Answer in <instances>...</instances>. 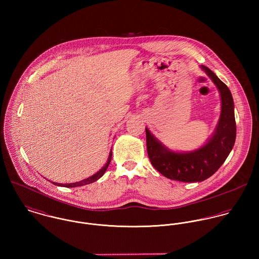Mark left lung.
<instances>
[{"instance_id":"obj_1","label":"left lung","mask_w":259,"mask_h":259,"mask_svg":"<svg viewBox=\"0 0 259 259\" xmlns=\"http://www.w3.org/2000/svg\"><path fill=\"white\" fill-rule=\"evenodd\" d=\"M201 69L217 84L222 97L221 118L208 143L192 152H174L146 128L148 157L153 167L165 178L183 183L202 182L210 178L225 161L236 137L234 104L229 89L207 67L201 66Z\"/></svg>"}]
</instances>
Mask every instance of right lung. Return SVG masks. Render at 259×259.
Instances as JSON below:
<instances>
[{"mask_svg":"<svg viewBox=\"0 0 259 259\" xmlns=\"http://www.w3.org/2000/svg\"><path fill=\"white\" fill-rule=\"evenodd\" d=\"M111 153H112V152L111 151V152H110V155H109V158H108V162L106 163V165H105V166H104L100 171H98L96 175L92 176V177H91V178H89V179L82 180V181H80V182H78V183H74V184H66V185L57 184V183H53V182H51V183H52V184H54L55 185L65 186V187H75V186H81V185H90V184H92V183H95L96 181H98L99 179H101V178L104 176V174L106 172V170H107V168H108V166H109V164H110V162H111Z\"/></svg>","mask_w":259,"mask_h":259,"instance_id":"right-lung-1","label":"right lung"}]
</instances>
